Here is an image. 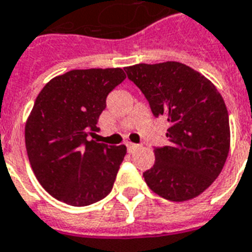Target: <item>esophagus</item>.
<instances>
[{
    "label": "esophagus",
    "mask_w": 252,
    "mask_h": 252,
    "mask_svg": "<svg viewBox=\"0 0 252 252\" xmlns=\"http://www.w3.org/2000/svg\"><path fill=\"white\" fill-rule=\"evenodd\" d=\"M126 146H127V150L128 153H133V151H135L137 149H139V145H135V143H131V142H128V143H126Z\"/></svg>",
    "instance_id": "obj_1"
}]
</instances>
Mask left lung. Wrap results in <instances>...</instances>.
<instances>
[{
	"mask_svg": "<svg viewBox=\"0 0 252 252\" xmlns=\"http://www.w3.org/2000/svg\"><path fill=\"white\" fill-rule=\"evenodd\" d=\"M150 103L166 117L169 146L154 150L155 163L143 173L150 190L164 199L185 202L217 179L230 150L226 103L205 75L181 62L138 63L125 67Z\"/></svg>",
	"mask_w": 252,
	"mask_h": 252,
	"instance_id": "left-lung-1",
	"label": "left lung"
}]
</instances>
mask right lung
Segmentation results:
<instances>
[{
    "instance_id": "obj_1",
    "label": "right lung",
    "mask_w": 252,
    "mask_h": 252,
    "mask_svg": "<svg viewBox=\"0 0 252 252\" xmlns=\"http://www.w3.org/2000/svg\"><path fill=\"white\" fill-rule=\"evenodd\" d=\"M126 78L121 67L70 70L43 86L25 125L29 162L56 199L82 207L113 189L126 146L88 141L98 131L106 97Z\"/></svg>"
}]
</instances>
